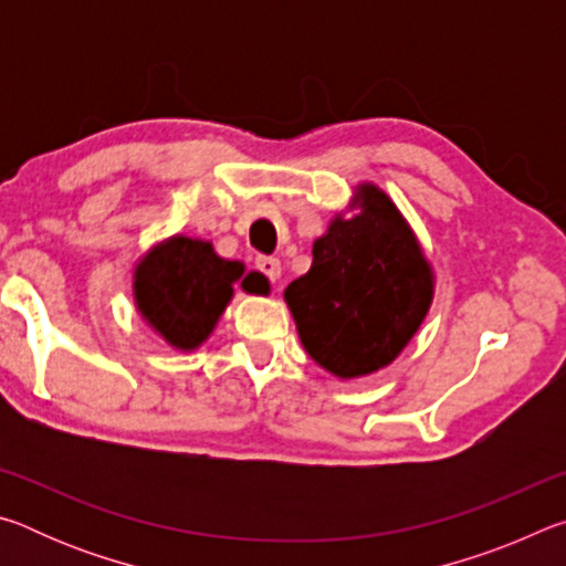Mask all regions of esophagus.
<instances>
[{
  "label": "esophagus",
  "mask_w": 566,
  "mask_h": 566,
  "mask_svg": "<svg viewBox=\"0 0 566 566\" xmlns=\"http://www.w3.org/2000/svg\"><path fill=\"white\" fill-rule=\"evenodd\" d=\"M256 270H260L270 282H276L282 276V264L276 256H256Z\"/></svg>",
  "instance_id": "obj_1"
}]
</instances>
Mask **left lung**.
I'll return each mask as SVG.
<instances>
[{
  "label": "left lung",
  "instance_id": "8db88e82",
  "mask_svg": "<svg viewBox=\"0 0 566 566\" xmlns=\"http://www.w3.org/2000/svg\"><path fill=\"white\" fill-rule=\"evenodd\" d=\"M354 207V217H334L312 270L284 290L306 354L342 379L395 361L434 292L432 266L385 191L361 185Z\"/></svg>",
  "mask_w": 566,
  "mask_h": 566
}]
</instances>
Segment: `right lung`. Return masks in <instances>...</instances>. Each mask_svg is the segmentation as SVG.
<instances>
[{"label": "right lung", "mask_w": 566, "mask_h": 566, "mask_svg": "<svg viewBox=\"0 0 566 566\" xmlns=\"http://www.w3.org/2000/svg\"><path fill=\"white\" fill-rule=\"evenodd\" d=\"M234 282L244 292H270L260 272L244 274L242 262L222 260L209 242L171 237L134 270V302L171 347L197 349L232 300Z\"/></svg>", "instance_id": "add662e5"}]
</instances>
